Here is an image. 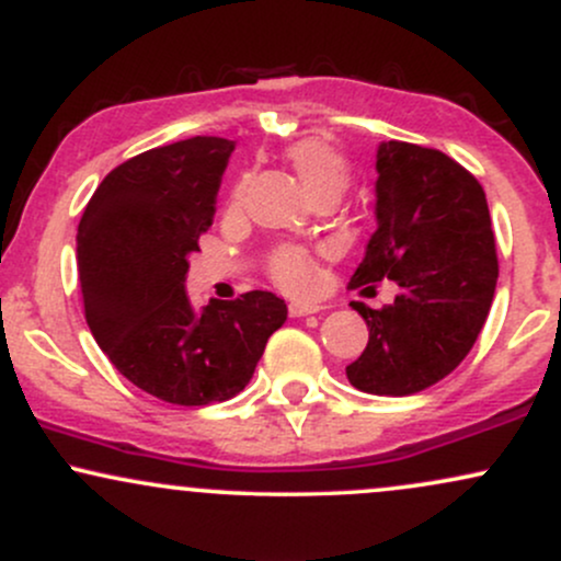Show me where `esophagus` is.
I'll return each mask as SVG.
<instances>
[{"mask_svg": "<svg viewBox=\"0 0 561 561\" xmlns=\"http://www.w3.org/2000/svg\"><path fill=\"white\" fill-rule=\"evenodd\" d=\"M289 317L298 319V317H308V313H319L321 306H317V302H306V300H293L287 306Z\"/></svg>", "mask_w": 561, "mask_h": 561, "instance_id": "esophagus-1", "label": "esophagus"}]
</instances>
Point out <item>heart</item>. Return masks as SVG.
Listing matches in <instances>:
<instances>
[{
  "mask_svg": "<svg viewBox=\"0 0 561 561\" xmlns=\"http://www.w3.org/2000/svg\"><path fill=\"white\" fill-rule=\"evenodd\" d=\"M287 160L293 165V171L298 173L302 190L308 192V197H317L330 192V195H343L347 182H351V169H347V160L334 150L332 145L321 139H300L295 145L287 147ZM242 182L234 186L231 192V203H240L244 195ZM268 274L279 287L293 289V293H300V289H308L317 282V263H313L311 255L300 248H282L276 250L268 261Z\"/></svg>",
  "mask_w": 561,
  "mask_h": 561,
  "instance_id": "obj_1",
  "label": "heart"
}]
</instances>
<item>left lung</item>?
I'll use <instances>...</instances> for the list:
<instances>
[{
    "label": "left lung",
    "instance_id": "obj_1",
    "mask_svg": "<svg viewBox=\"0 0 561 561\" xmlns=\"http://www.w3.org/2000/svg\"><path fill=\"white\" fill-rule=\"evenodd\" d=\"M377 173V231L351 289L392 279L401 293L379 311L353 302L369 343L345 375L353 388L401 398L465 362L491 311L499 259L485 192L446 152L382 141Z\"/></svg>",
    "mask_w": 561,
    "mask_h": 561
}]
</instances>
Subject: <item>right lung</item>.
Here are the masks:
<instances>
[{
	"label": "right lung",
	"instance_id": "add662e5",
	"mask_svg": "<svg viewBox=\"0 0 561 561\" xmlns=\"http://www.w3.org/2000/svg\"><path fill=\"white\" fill-rule=\"evenodd\" d=\"M234 141L192 137L113 169L83 208L76 253L83 317L96 345L139 390L173 405L234 398L285 324L274 293L250 289L197 313L186 255L214 224Z\"/></svg>",
	"mask_w": 561,
	"mask_h": 561
}]
</instances>
